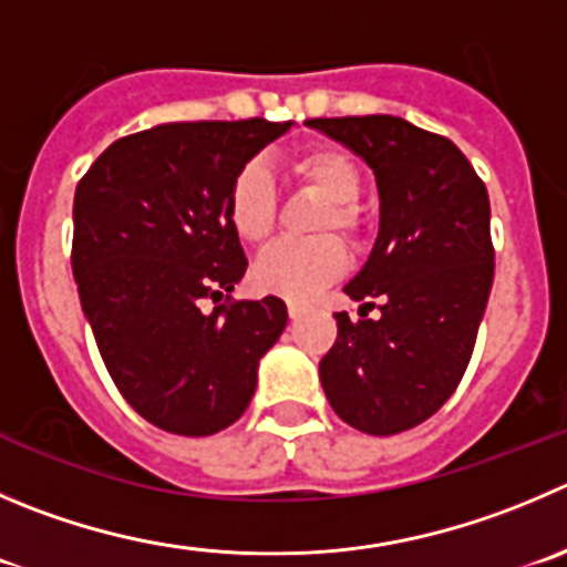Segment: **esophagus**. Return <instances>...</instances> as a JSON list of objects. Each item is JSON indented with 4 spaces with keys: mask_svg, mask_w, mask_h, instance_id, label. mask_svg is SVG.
I'll return each instance as SVG.
<instances>
[{
    "mask_svg": "<svg viewBox=\"0 0 567 567\" xmlns=\"http://www.w3.org/2000/svg\"><path fill=\"white\" fill-rule=\"evenodd\" d=\"M306 315V306L303 303H289V320H300V317Z\"/></svg>",
    "mask_w": 567,
    "mask_h": 567,
    "instance_id": "obj_1",
    "label": "esophagus"
}]
</instances>
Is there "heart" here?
I'll use <instances>...</instances> for the list:
<instances>
[{
    "mask_svg": "<svg viewBox=\"0 0 567 567\" xmlns=\"http://www.w3.org/2000/svg\"><path fill=\"white\" fill-rule=\"evenodd\" d=\"M292 175L303 186L328 199L322 208L317 230H342L344 236L359 234L361 172L348 153L333 147L309 150L292 161ZM278 217V194H275L272 175L264 164L250 161L236 172L228 192V219L236 236L250 245H261L269 239ZM348 269V250L333 236L311 241H278L258 256L252 267V280L261 292L278 295L287 300H311L342 278Z\"/></svg>",
    "mask_w": 567,
    "mask_h": 567,
    "instance_id": "1",
    "label": "heart"
}]
</instances>
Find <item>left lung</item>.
<instances>
[{"label": "left lung", "instance_id": "obj_1", "mask_svg": "<svg viewBox=\"0 0 567 567\" xmlns=\"http://www.w3.org/2000/svg\"><path fill=\"white\" fill-rule=\"evenodd\" d=\"M373 169L379 236L344 284L359 306L337 317L320 381L333 412L364 434H398L454 395L493 289L489 197L454 142L401 116L309 118ZM382 317L367 320L369 300Z\"/></svg>", "mask_w": 567, "mask_h": 567}]
</instances>
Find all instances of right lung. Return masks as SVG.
Returning a JSON list of instances; mask_svg holds the SVG:
<instances>
[{
  "label": "right lung",
  "mask_w": 567,
  "mask_h": 567,
  "mask_svg": "<svg viewBox=\"0 0 567 567\" xmlns=\"http://www.w3.org/2000/svg\"><path fill=\"white\" fill-rule=\"evenodd\" d=\"M292 122H169L113 142L74 192L72 272L125 401L158 429L208 436L241 417L287 328L280 298L214 306L247 269L228 219L236 172Z\"/></svg>",
  "instance_id": "obj_1"
}]
</instances>
